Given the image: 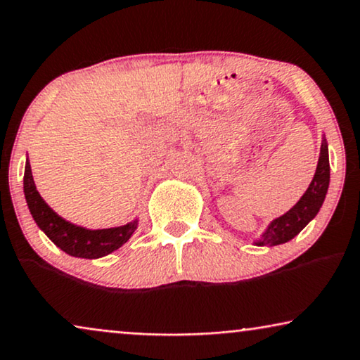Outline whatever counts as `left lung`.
<instances>
[{"label":"left lung","instance_id":"obj_1","mask_svg":"<svg viewBox=\"0 0 360 360\" xmlns=\"http://www.w3.org/2000/svg\"><path fill=\"white\" fill-rule=\"evenodd\" d=\"M329 188V154H328V141L323 134L321 141V150H319V159L316 165V172L311 184L304 191L302 198L293 205L287 213H283L278 218L270 221L262 233H260L259 239L254 240L255 245H280L292 240L295 236L300 234L304 226L309 221L314 219V216L319 213L326 198Z\"/></svg>","mask_w":360,"mask_h":360}]
</instances>
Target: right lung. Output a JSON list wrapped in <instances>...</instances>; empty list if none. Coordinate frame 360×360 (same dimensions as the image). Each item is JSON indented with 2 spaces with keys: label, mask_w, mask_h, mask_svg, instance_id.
Here are the masks:
<instances>
[{
  "label": "right lung",
  "mask_w": 360,
  "mask_h": 360,
  "mask_svg": "<svg viewBox=\"0 0 360 360\" xmlns=\"http://www.w3.org/2000/svg\"><path fill=\"white\" fill-rule=\"evenodd\" d=\"M24 196H26L27 208L31 211L39 229L58 249H62L72 257H105V255L120 249L121 245H124L139 226V218H136L131 223L116 226V228L88 229L63 219L44 201L41 193L37 191L29 159H26V169H24Z\"/></svg>",
  "instance_id": "1"
}]
</instances>
